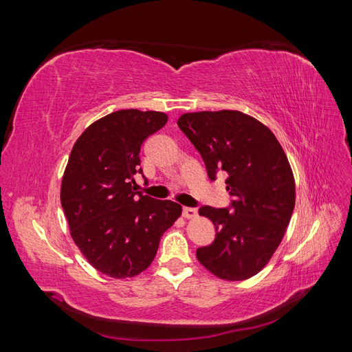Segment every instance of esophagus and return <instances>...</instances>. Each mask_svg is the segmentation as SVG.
<instances>
[{"instance_id":"obj_1","label":"esophagus","mask_w":352,"mask_h":352,"mask_svg":"<svg viewBox=\"0 0 352 352\" xmlns=\"http://www.w3.org/2000/svg\"><path fill=\"white\" fill-rule=\"evenodd\" d=\"M182 212H184V217H186V219H194L198 214L197 210L192 207H184Z\"/></svg>"}]
</instances>
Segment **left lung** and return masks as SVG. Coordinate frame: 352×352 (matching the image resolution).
Returning <instances> with one entry per match:
<instances>
[{
  "label": "left lung",
  "instance_id": "1",
  "mask_svg": "<svg viewBox=\"0 0 352 352\" xmlns=\"http://www.w3.org/2000/svg\"><path fill=\"white\" fill-rule=\"evenodd\" d=\"M179 129L201 154L211 180L228 175L229 207H199L216 239L197 258L225 280H245L269 263L295 207V180L286 154L267 126L235 110L186 113Z\"/></svg>",
  "mask_w": 352,
  "mask_h": 352
}]
</instances>
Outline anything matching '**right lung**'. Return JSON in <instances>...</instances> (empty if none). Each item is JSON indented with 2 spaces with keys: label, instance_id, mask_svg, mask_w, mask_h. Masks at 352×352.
<instances>
[{
  "label": "right lung",
  "instance_id": "add662e5",
  "mask_svg": "<svg viewBox=\"0 0 352 352\" xmlns=\"http://www.w3.org/2000/svg\"><path fill=\"white\" fill-rule=\"evenodd\" d=\"M167 123L160 111L119 110L94 122L69 157L61 207L74 243L92 267L114 279L133 278L155 257L160 239L182 212L170 199L138 190L141 145Z\"/></svg>",
  "mask_w": 352,
  "mask_h": 352
}]
</instances>
